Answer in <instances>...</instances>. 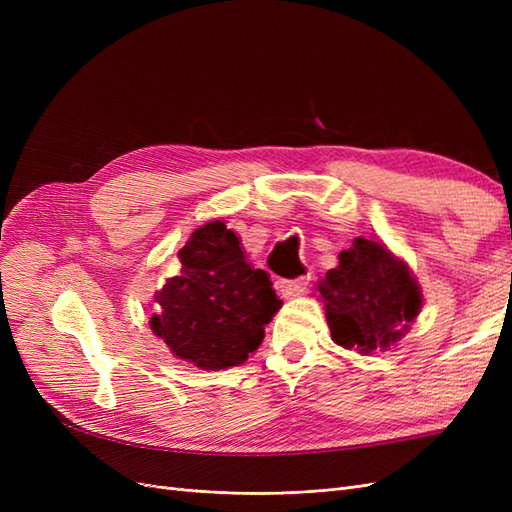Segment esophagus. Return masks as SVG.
<instances>
[{
	"label": "esophagus",
	"instance_id": "34e87169",
	"mask_svg": "<svg viewBox=\"0 0 512 512\" xmlns=\"http://www.w3.org/2000/svg\"><path fill=\"white\" fill-rule=\"evenodd\" d=\"M309 286V277H294V280H282L280 282V292L284 294L286 299L299 297Z\"/></svg>",
	"mask_w": 512,
	"mask_h": 512
}]
</instances>
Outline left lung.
Masks as SVG:
<instances>
[{
	"mask_svg": "<svg viewBox=\"0 0 512 512\" xmlns=\"http://www.w3.org/2000/svg\"><path fill=\"white\" fill-rule=\"evenodd\" d=\"M333 342L359 352L386 348L421 309V290L384 245L354 239L320 284Z\"/></svg>",
	"mask_w": 512,
	"mask_h": 512,
	"instance_id": "left-lung-1",
	"label": "left lung"
}]
</instances>
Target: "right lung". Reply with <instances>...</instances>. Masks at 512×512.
<instances>
[{
  "mask_svg": "<svg viewBox=\"0 0 512 512\" xmlns=\"http://www.w3.org/2000/svg\"><path fill=\"white\" fill-rule=\"evenodd\" d=\"M181 273L156 294L151 329L175 356L200 369L241 365L280 309L269 275L245 262L239 237L215 220L179 250Z\"/></svg>",
  "mask_w": 512,
  "mask_h": 512,
  "instance_id": "obj_1",
  "label": "right lung"
}]
</instances>
